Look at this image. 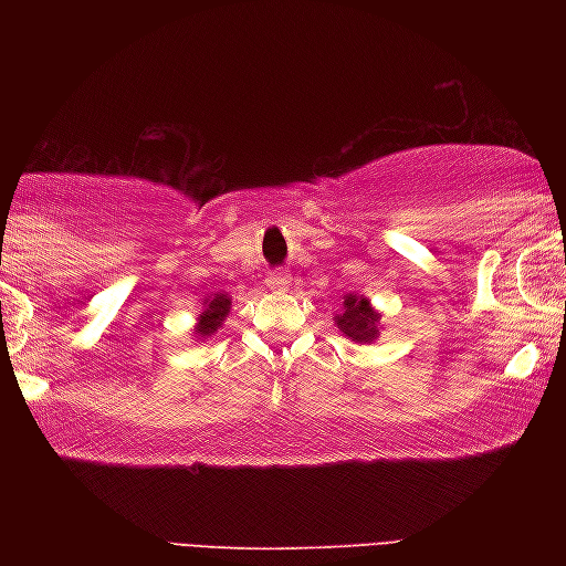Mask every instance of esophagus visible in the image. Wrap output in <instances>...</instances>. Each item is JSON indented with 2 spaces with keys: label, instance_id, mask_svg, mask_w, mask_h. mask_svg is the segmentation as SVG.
I'll list each match as a JSON object with an SVG mask.
<instances>
[{
  "label": "esophagus",
  "instance_id": "1",
  "mask_svg": "<svg viewBox=\"0 0 566 566\" xmlns=\"http://www.w3.org/2000/svg\"><path fill=\"white\" fill-rule=\"evenodd\" d=\"M291 281H293V275L289 273V270H270L268 273V277H265V283L270 285V289L273 291H285L291 285Z\"/></svg>",
  "mask_w": 566,
  "mask_h": 566
}]
</instances>
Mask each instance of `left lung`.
I'll use <instances>...</instances> for the list:
<instances>
[{"instance_id":"left-lung-1","label":"left lung","mask_w":566,"mask_h":566,"mask_svg":"<svg viewBox=\"0 0 566 566\" xmlns=\"http://www.w3.org/2000/svg\"><path fill=\"white\" fill-rule=\"evenodd\" d=\"M345 312L337 314V327L355 343H370L378 335V314L368 306L366 298L347 296Z\"/></svg>"}]
</instances>
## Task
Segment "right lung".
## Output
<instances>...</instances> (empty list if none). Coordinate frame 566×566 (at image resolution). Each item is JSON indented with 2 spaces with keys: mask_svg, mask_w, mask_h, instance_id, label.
Masks as SVG:
<instances>
[{
  "mask_svg": "<svg viewBox=\"0 0 566 566\" xmlns=\"http://www.w3.org/2000/svg\"><path fill=\"white\" fill-rule=\"evenodd\" d=\"M203 304H206V308H203V312H200V322H198L196 335L208 337V335H213V332L221 327L223 316L229 314L231 301H229L227 293H213V296L206 298Z\"/></svg>",
  "mask_w": 566,
  "mask_h": 566,
  "instance_id": "1",
  "label": "right lung"
}]
</instances>
